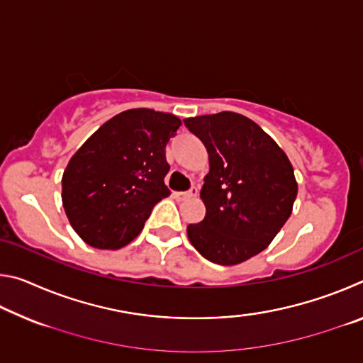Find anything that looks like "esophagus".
I'll return each instance as SVG.
<instances>
[{"mask_svg": "<svg viewBox=\"0 0 363 363\" xmlns=\"http://www.w3.org/2000/svg\"><path fill=\"white\" fill-rule=\"evenodd\" d=\"M196 194H199V189H196L195 186L190 189V190H187V192H176L174 194V196L177 200H189V199H192V196H196Z\"/></svg>", "mask_w": 363, "mask_h": 363, "instance_id": "34e87169", "label": "esophagus"}]
</instances>
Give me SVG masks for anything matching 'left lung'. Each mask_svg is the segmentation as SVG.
<instances>
[{
  "mask_svg": "<svg viewBox=\"0 0 363 363\" xmlns=\"http://www.w3.org/2000/svg\"><path fill=\"white\" fill-rule=\"evenodd\" d=\"M184 125L210 155L200 192L206 214L187 225L189 240L208 261L240 264L266 250L290 218L298 194L290 160L240 113L194 116Z\"/></svg>",
  "mask_w": 363,
  "mask_h": 363,
  "instance_id": "1",
  "label": "left lung"
}]
</instances>
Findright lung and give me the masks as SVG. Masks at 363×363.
I'll return each instance as SVG.
<instances>
[{"label": "right lung", "mask_w": 363, "mask_h": 363, "mask_svg": "<svg viewBox=\"0 0 363 363\" xmlns=\"http://www.w3.org/2000/svg\"><path fill=\"white\" fill-rule=\"evenodd\" d=\"M181 120L150 108H131L104 123L70 158L62 203L83 240L118 250L136 238L160 200L169 164L164 149Z\"/></svg>", "instance_id": "right-lung-1"}]
</instances>
